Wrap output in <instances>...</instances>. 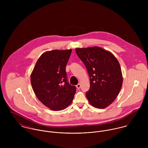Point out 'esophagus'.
Masks as SVG:
<instances>
[{
    "instance_id": "1",
    "label": "esophagus",
    "mask_w": 148,
    "mask_h": 148,
    "mask_svg": "<svg viewBox=\"0 0 148 148\" xmlns=\"http://www.w3.org/2000/svg\"><path fill=\"white\" fill-rule=\"evenodd\" d=\"M80 87H81V85H80V84H78L76 85V88H77L78 89H79L80 88Z\"/></svg>"
}]
</instances>
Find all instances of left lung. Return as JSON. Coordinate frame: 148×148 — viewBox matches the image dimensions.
<instances>
[{"label": "left lung", "mask_w": 148, "mask_h": 148, "mask_svg": "<svg viewBox=\"0 0 148 148\" xmlns=\"http://www.w3.org/2000/svg\"><path fill=\"white\" fill-rule=\"evenodd\" d=\"M76 52L84 63L90 77L86 97L91 106L104 109L116 99L123 77L120 63L114 55L99 47L77 48Z\"/></svg>", "instance_id": "left-lung-1"}]
</instances>
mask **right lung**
<instances>
[{
    "instance_id": "right-lung-1",
    "label": "right lung",
    "mask_w": 148,
    "mask_h": 148,
    "mask_svg": "<svg viewBox=\"0 0 148 148\" xmlns=\"http://www.w3.org/2000/svg\"><path fill=\"white\" fill-rule=\"evenodd\" d=\"M72 49L44 52L31 74V83L38 99L51 110H62L69 106L76 91L66 80V65Z\"/></svg>"
}]
</instances>
